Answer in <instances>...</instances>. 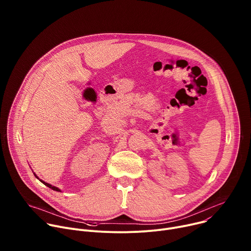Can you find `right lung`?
I'll use <instances>...</instances> for the list:
<instances>
[{
  "label": "right lung",
  "instance_id": "1",
  "mask_svg": "<svg viewBox=\"0 0 251 251\" xmlns=\"http://www.w3.org/2000/svg\"><path fill=\"white\" fill-rule=\"evenodd\" d=\"M33 175H34V176H35V177H38V178H39V180H40V177H39V176H37V175H35V174H34V173H33ZM40 181H41V182H42V183H43V184H44V185H46V186H47V187H49V188H50V189H51V190H53V191H56V192H61V191H60V190H59V189H58V188H56V187H54V186H52V185H50V184H49V183H46V182H44V181H43V180H40Z\"/></svg>",
  "mask_w": 251,
  "mask_h": 251
}]
</instances>
